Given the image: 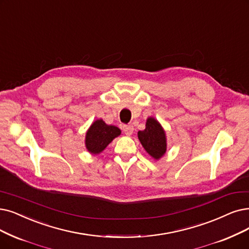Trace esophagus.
I'll return each mask as SVG.
<instances>
[{"instance_id":"1","label":"esophagus","mask_w":249,"mask_h":249,"mask_svg":"<svg viewBox=\"0 0 249 249\" xmlns=\"http://www.w3.org/2000/svg\"><path fill=\"white\" fill-rule=\"evenodd\" d=\"M123 130L126 136H131L134 132V126L133 125H124Z\"/></svg>"}]
</instances>
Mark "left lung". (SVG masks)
<instances>
[{
    "mask_svg": "<svg viewBox=\"0 0 249 249\" xmlns=\"http://www.w3.org/2000/svg\"><path fill=\"white\" fill-rule=\"evenodd\" d=\"M138 138L146 152L156 160L166 152V135L162 125L154 117H148L144 131L138 132Z\"/></svg>",
    "mask_w": 249,
    "mask_h": 249,
    "instance_id": "8db88e82",
    "label": "left lung"
}]
</instances>
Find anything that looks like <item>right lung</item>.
<instances>
[{"instance_id": "add662e5", "label": "right lung", "mask_w": 249, "mask_h": 249, "mask_svg": "<svg viewBox=\"0 0 249 249\" xmlns=\"http://www.w3.org/2000/svg\"><path fill=\"white\" fill-rule=\"evenodd\" d=\"M121 134L122 131L117 126L105 124L103 119H97L86 133L87 150L93 155L101 153Z\"/></svg>"}]
</instances>
